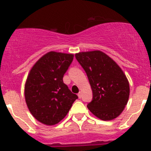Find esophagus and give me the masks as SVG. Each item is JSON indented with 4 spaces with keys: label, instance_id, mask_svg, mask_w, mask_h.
I'll return each instance as SVG.
<instances>
[{
    "label": "esophagus",
    "instance_id": "obj_1",
    "mask_svg": "<svg viewBox=\"0 0 151 151\" xmlns=\"http://www.w3.org/2000/svg\"><path fill=\"white\" fill-rule=\"evenodd\" d=\"M78 98H81V97H82V92L80 91L79 93H78Z\"/></svg>",
    "mask_w": 151,
    "mask_h": 151
}]
</instances>
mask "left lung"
Listing matches in <instances>:
<instances>
[{
  "instance_id": "8db88e82",
  "label": "left lung",
  "mask_w": 151,
  "mask_h": 151,
  "mask_svg": "<svg viewBox=\"0 0 151 151\" xmlns=\"http://www.w3.org/2000/svg\"><path fill=\"white\" fill-rule=\"evenodd\" d=\"M76 58L85 69L93 98L88 110L101 120L120 115L129 101V83L118 64L101 50L79 52Z\"/></svg>"
}]
</instances>
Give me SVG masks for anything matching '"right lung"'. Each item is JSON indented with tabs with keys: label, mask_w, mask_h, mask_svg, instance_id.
<instances>
[{
	"label": "right lung",
	"mask_w": 151,
	"mask_h": 151,
	"mask_svg": "<svg viewBox=\"0 0 151 151\" xmlns=\"http://www.w3.org/2000/svg\"><path fill=\"white\" fill-rule=\"evenodd\" d=\"M73 57V54L50 51L30 69L24 95L29 111L38 122L47 125L58 123L78 98L63 81Z\"/></svg>",
	"instance_id": "right-lung-1"
}]
</instances>
